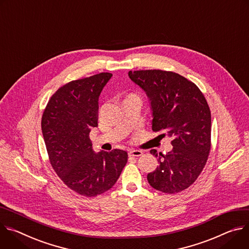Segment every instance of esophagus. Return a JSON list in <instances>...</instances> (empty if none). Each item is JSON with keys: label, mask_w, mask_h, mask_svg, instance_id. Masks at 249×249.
Returning a JSON list of instances; mask_svg holds the SVG:
<instances>
[{"label": "esophagus", "mask_w": 249, "mask_h": 249, "mask_svg": "<svg viewBox=\"0 0 249 249\" xmlns=\"http://www.w3.org/2000/svg\"><path fill=\"white\" fill-rule=\"evenodd\" d=\"M128 155L130 157H139V156H142V151L141 150H137V149H130L128 151Z\"/></svg>", "instance_id": "esophagus-1"}]
</instances>
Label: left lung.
Returning <instances> with one entry per match:
<instances>
[{
	"label": "left lung",
	"mask_w": 249,
	"mask_h": 249,
	"mask_svg": "<svg viewBox=\"0 0 249 249\" xmlns=\"http://www.w3.org/2000/svg\"><path fill=\"white\" fill-rule=\"evenodd\" d=\"M129 78L147 94L152 107V130L168 135L173 149L159 155V166L148 173L152 188L175 194L189 188L203 171L211 151V110L192 81L171 71H129Z\"/></svg>",
	"instance_id": "left-lung-1"
}]
</instances>
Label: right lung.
Listing matches in <instances>:
<instances>
[{
  "label": "right lung",
  "mask_w": 249,
  "mask_h": 249,
  "mask_svg": "<svg viewBox=\"0 0 249 249\" xmlns=\"http://www.w3.org/2000/svg\"><path fill=\"white\" fill-rule=\"evenodd\" d=\"M112 76L103 72L67 83L51 96L41 118L53 170L69 189L89 198L112 188L127 162L124 150L94 152L89 136L98 126L99 96Z\"/></svg>",
  "instance_id": "add662e5"
}]
</instances>
